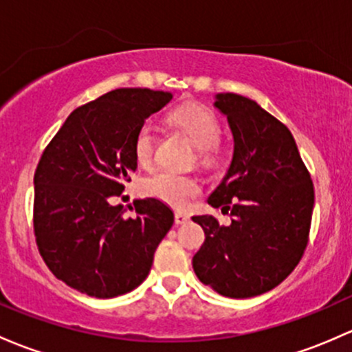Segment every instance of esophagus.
<instances>
[{
    "label": "esophagus",
    "mask_w": 352,
    "mask_h": 352,
    "mask_svg": "<svg viewBox=\"0 0 352 352\" xmlns=\"http://www.w3.org/2000/svg\"><path fill=\"white\" fill-rule=\"evenodd\" d=\"M188 219H190V217H188V214L180 212V210H177L175 212V224H186Z\"/></svg>",
    "instance_id": "1"
}]
</instances>
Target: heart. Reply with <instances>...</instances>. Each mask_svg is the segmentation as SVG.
Listing matches in <instances>:
<instances>
[{
	"mask_svg": "<svg viewBox=\"0 0 352 352\" xmlns=\"http://www.w3.org/2000/svg\"><path fill=\"white\" fill-rule=\"evenodd\" d=\"M173 123L182 131H186L188 138L194 142L199 150H210L217 146L221 138V124L212 111L199 104H184L172 111L170 114ZM155 129L150 123L142 124V128L136 131L133 140V155H135L136 164L143 168H150L155 160ZM207 157V151H202ZM143 192L148 197H155L158 201L172 207H186L190 199L199 194L197 180L192 177L180 175V173L162 170L153 173L142 184Z\"/></svg>",
	"mask_w": 352,
	"mask_h": 352,
	"instance_id": "heart-1",
	"label": "heart"
}]
</instances>
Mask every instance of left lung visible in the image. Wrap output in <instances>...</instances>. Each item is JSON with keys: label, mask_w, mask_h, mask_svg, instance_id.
Returning a JSON list of instances; mask_svg holds the SVG:
<instances>
[{"label": "left lung", "mask_w": 352, "mask_h": 352, "mask_svg": "<svg viewBox=\"0 0 352 352\" xmlns=\"http://www.w3.org/2000/svg\"><path fill=\"white\" fill-rule=\"evenodd\" d=\"M234 153L207 202L231 224L194 216L206 241L192 258L197 278L217 294L250 298L272 290L294 272L309 243L314 184L297 143L282 121L244 96L217 94Z\"/></svg>", "instance_id": "8db88e82"}]
</instances>
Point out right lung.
I'll list each match as a JSON object with an SVG mask.
<instances>
[{"label": "right lung", "instance_id": "1", "mask_svg": "<svg viewBox=\"0 0 352 352\" xmlns=\"http://www.w3.org/2000/svg\"><path fill=\"white\" fill-rule=\"evenodd\" d=\"M173 96L116 89L69 114L35 170L33 229L43 261L58 280L96 298L135 290L173 224L153 197L133 202L135 217L113 206L136 170L133 140ZM133 209V207H129Z\"/></svg>", "mask_w": 352, "mask_h": 352}]
</instances>
